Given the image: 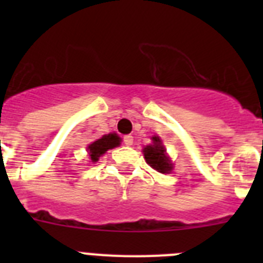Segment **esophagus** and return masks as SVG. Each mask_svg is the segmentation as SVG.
I'll return each instance as SVG.
<instances>
[{
  "label": "esophagus",
  "mask_w": 263,
  "mask_h": 263,
  "mask_svg": "<svg viewBox=\"0 0 263 263\" xmlns=\"http://www.w3.org/2000/svg\"><path fill=\"white\" fill-rule=\"evenodd\" d=\"M133 142H134L133 136H125L124 137V143L126 146H132V145H133Z\"/></svg>",
  "instance_id": "34e87169"
}]
</instances>
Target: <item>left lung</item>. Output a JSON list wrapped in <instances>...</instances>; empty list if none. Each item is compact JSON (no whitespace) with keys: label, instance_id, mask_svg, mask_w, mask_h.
<instances>
[{"label":"left lung","instance_id":"1","mask_svg":"<svg viewBox=\"0 0 263 263\" xmlns=\"http://www.w3.org/2000/svg\"><path fill=\"white\" fill-rule=\"evenodd\" d=\"M152 139L153 143L143 147V155H145L146 162H147V164H150V167L157 170L158 173L170 174L173 171L174 164L167 157L166 148L162 143V139L158 136H154Z\"/></svg>","mask_w":263,"mask_h":263}]
</instances>
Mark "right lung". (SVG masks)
<instances>
[{"instance_id":"1","label":"right lung","mask_w":263,"mask_h":263,"mask_svg":"<svg viewBox=\"0 0 263 263\" xmlns=\"http://www.w3.org/2000/svg\"><path fill=\"white\" fill-rule=\"evenodd\" d=\"M120 143L121 138L116 133L103 136L101 138L97 139V141H95V142H92L88 146V154H89L90 160L92 162H97L101 155L105 154L110 148H115L117 146H120Z\"/></svg>"}]
</instances>
